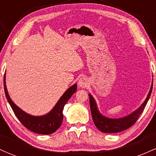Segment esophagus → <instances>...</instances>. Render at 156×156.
I'll return each mask as SVG.
<instances>
[{"instance_id": "34e87169", "label": "esophagus", "mask_w": 156, "mask_h": 156, "mask_svg": "<svg viewBox=\"0 0 156 156\" xmlns=\"http://www.w3.org/2000/svg\"><path fill=\"white\" fill-rule=\"evenodd\" d=\"M89 85V80H87V78L85 77H82L80 78L79 80H78V86L81 88H86V87H88Z\"/></svg>"}]
</instances>
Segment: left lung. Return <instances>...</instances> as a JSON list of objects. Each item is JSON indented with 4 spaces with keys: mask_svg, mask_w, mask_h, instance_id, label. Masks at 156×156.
Wrapping results in <instances>:
<instances>
[{
    "mask_svg": "<svg viewBox=\"0 0 156 156\" xmlns=\"http://www.w3.org/2000/svg\"><path fill=\"white\" fill-rule=\"evenodd\" d=\"M152 89H153V84L151 86L149 94H148L145 101L143 103V104L136 111L130 114V115L123 118H120V119H109V118H106L101 115V113L98 110L94 98H92L91 94H89L91 113H92V119L94 121L95 126L101 132L108 133H118V132L123 131V130L129 128L130 127L135 124L136 122L140 117L141 113L144 111L147 103L148 100L150 98V94H151Z\"/></svg>",
    "mask_w": 156,
    "mask_h": 156,
    "instance_id": "left-lung-1",
    "label": "left lung"
}]
</instances>
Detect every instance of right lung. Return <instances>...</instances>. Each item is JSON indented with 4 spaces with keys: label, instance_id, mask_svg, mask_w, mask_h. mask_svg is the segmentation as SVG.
<instances>
[{
    "label": "right lung",
    "instance_id": "add662e5",
    "mask_svg": "<svg viewBox=\"0 0 156 156\" xmlns=\"http://www.w3.org/2000/svg\"><path fill=\"white\" fill-rule=\"evenodd\" d=\"M3 83H4V92L7 101L20 122L27 129L30 130L31 131L34 132L36 133L44 134V135L54 133L61 126L63 120V109L64 105L67 103L68 100L71 98V96L76 92L77 89V84H74L64 93L51 112L42 117H34L21 110L10 99L5 83V76Z\"/></svg>",
    "mask_w": 156,
    "mask_h": 156
}]
</instances>
